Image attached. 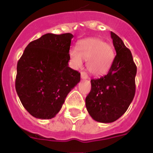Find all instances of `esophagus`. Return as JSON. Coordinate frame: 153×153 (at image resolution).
<instances>
[{
    "label": "esophagus",
    "instance_id": "obj_1",
    "mask_svg": "<svg viewBox=\"0 0 153 153\" xmlns=\"http://www.w3.org/2000/svg\"><path fill=\"white\" fill-rule=\"evenodd\" d=\"M88 78V75L86 74V72H81V79H86Z\"/></svg>",
    "mask_w": 153,
    "mask_h": 153
}]
</instances>
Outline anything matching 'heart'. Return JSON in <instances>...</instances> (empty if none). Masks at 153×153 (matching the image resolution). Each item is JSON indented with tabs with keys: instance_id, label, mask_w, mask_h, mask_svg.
<instances>
[{
	"instance_id": "heart-1",
	"label": "heart",
	"mask_w": 153,
	"mask_h": 153,
	"mask_svg": "<svg viewBox=\"0 0 153 153\" xmlns=\"http://www.w3.org/2000/svg\"><path fill=\"white\" fill-rule=\"evenodd\" d=\"M69 55L72 67L79 68L82 64V59H85L87 70L94 75H103L107 73L114 59L113 47L97 38L79 41L76 49H71Z\"/></svg>"
}]
</instances>
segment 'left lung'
<instances>
[{
	"instance_id": "1",
	"label": "left lung",
	"mask_w": 153,
	"mask_h": 153,
	"mask_svg": "<svg viewBox=\"0 0 153 153\" xmlns=\"http://www.w3.org/2000/svg\"><path fill=\"white\" fill-rule=\"evenodd\" d=\"M117 52L108 74L91 79V90L86 98L89 114L96 121L111 123L128 109L135 95L137 67L130 50L118 36L110 32Z\"/></svg>"
}]
</instances>
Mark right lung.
<instances>
[{
    "label": "right lung",
    "mask_w": 153,
    "mask_h": 153,
    "mask_svg": "<svg viewBox=\"0 0 153 153\" xmlns=\"http://www.w3.org/2000/svg\"><path fill=\"white\" fill-rule=\"evenodd\" d=\"M71 33H48L32 41L17 62L16 91L32 116L51 119L59 112L80 73L68 67Z\"/></svg>",
    "instance_id": "add662e5"
}]
</instances>
